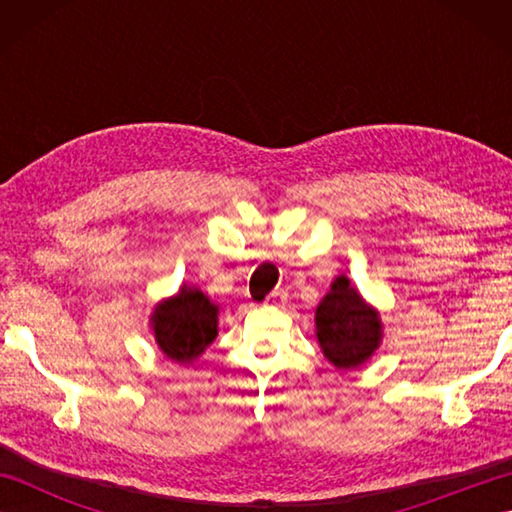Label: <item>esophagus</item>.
Here are the masks:
<instances>
[{
  "label": "esophagus",
  "instance_id": "esophagus-1",
  "mask_svg": "<svg viewBox=\"0 0 512 512\" xmlns=\"http://www.w3.org/2000/svg\"><path fill=\"white\" fill-rule=\"evenodd\" d=\"M286 303V292L284 290H273L266 297V306H284Z\"/></svg>",
  "mask_w": 512,
  "mask_h": 512
}]
</instances>
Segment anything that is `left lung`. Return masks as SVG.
Masks as SVG:
<instances>
[{
	"instance_id": "1",
	"label": "left lung",
	"mask_w": 512,
	"mask_h": 512,
	"mask_svg": "<svg viewBox=\"0 0 512 512\" xmlns=\"http://www.w3.org/2000/svg\"><path fill=\"white\" fill-rule=\"evenodd\" d=\"M314 323L325 358L339 369L363 365L383 336L378 312L367 306L347 277H336L319 303Z\"/></svg>"
}]
</instances>
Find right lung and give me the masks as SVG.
I'll use <instances>...</instances> for the list:
<instances>
[{
	"label": "right lung",
	"instance_id": "1",
	"mask_svg": "<svg viewBox=\"0 0 512 512\" xmlns=\"http://www.w3.org/2000/svg\"><path fill=\"white\" fill-rule=\"evenodd\" d=\"M217 306L198 288L182 286L151 314L156 343L171 361L191 363L217 336Z\"/></svg>",
	"mask_w": 512,
	"mask_h": 512
}]
</instances>
